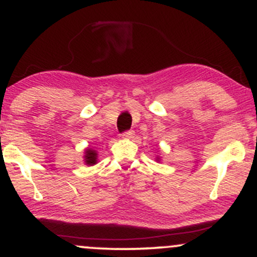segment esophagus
<instances>
[{
  "label": "esophagus",
  "instance_id": "obj_1",
  "mask_svg": "<svg viewBox=\"0 0 257 257\" xmlns=\"http://www.w3.org/2000/svg\"><path fill=\"white\" fill-rule=\"evenodd\" d=\"M133 137H134V132L133 131H128V132H124L122 134V138L123 139H132Z\"/></svg>",
  "mask_w": 257,
  "mask_h": 257
}]
</instances>
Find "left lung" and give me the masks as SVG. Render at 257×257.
Returning <instances> with one entry per match:
<instances>
[{
    "label": "left lung",
    "mask_w": 257,
    "mask_h": 257,
    "mask_svg": "<svg viewBox=\"0 0 257 257\" xmlns=\"http://www.w3.org/2000/svg\"><path fill=\"white\" fill-rule=\"evenodd\" d=\"M157 161H159V157H157Z\"/></svg>",
    "instance_id": "1"
}]
</instances>
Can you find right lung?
Instances as JSON below:
<instances>
[{"mask_svg": "<svg viewBox=\"0 0 257 257\" xmlns=\"http://www.w3.org/2000/svg\"><path fill=\"white\" fill-rule=\"evenodd\" d=\"M84 153V163L87 166H94V164H96V162H98V153H96L95 150L87 149Z\"/></svg>", "mask_w": 257, "mask_h": 257, "instance_id": "1", "label": "right lung"}]
</instances>
